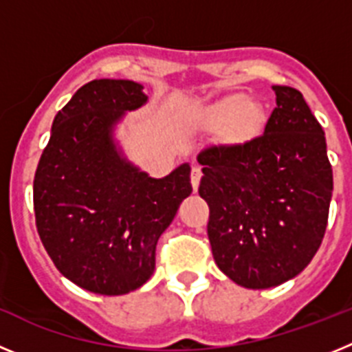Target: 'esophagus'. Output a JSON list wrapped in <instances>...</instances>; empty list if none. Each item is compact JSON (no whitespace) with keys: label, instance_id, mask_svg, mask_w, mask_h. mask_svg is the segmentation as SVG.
<instances>
[{"label":"esophagus","instance_id":"obj_1","mask_svg":"<svg viewBox=\"0 0 352 352\" xmlns=\"http://www.w3.org/2000/svg\"><path fill=\"white\" fill-rule=\"evenodd\" d=\"M201 176H203V173H201V167H192V173H190V179H192V188H194V192H197L199 188V182H201Z\"/></svg>","mask_w":352,"mask_h":352}]
</instances>
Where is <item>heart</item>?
Masks as SVG:
<instances>
[{"mask_svg":"<svg viewBox=\"0 0 352 352\" xmlns=\"http://www.w3.org/2000/svg\"><path fill=\"white\" fill-rule=\"evenodd\" d=\"M264 118L266 113L259 102L247 100L243 95H234L211 105L201 114L199 121L204 126L223 125L222 141L227 144H241L257 135Z\"/></svg>","mask_w":352,"mask_h":352,"instance_id":"1","label":"heart"}]
</instances>
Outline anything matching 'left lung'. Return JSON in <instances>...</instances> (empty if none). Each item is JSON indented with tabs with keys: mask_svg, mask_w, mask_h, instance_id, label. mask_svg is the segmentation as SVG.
<instances>
[{
	"mask_svg": "<svg viewBox=\"0 0 352 352\" xmlns=\"http://www.w3.org/2000/svg\"><path fill=\"white\" fill-rule=\"evenodd\" d=\"M264 133L199 153L214 263L232 282L268 289L303 272L321 247L333 192L322 126L298 89L273 86Z\"/></svg>",
	"mask_w": 352,
	"mask_h": 352,
	"instance_id": "left-lung-1",
	"label": "left lung"
}]
</instances>
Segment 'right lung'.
<instances>
[{
  "mask_svg": "<svg viewBox=\"0 0 352 352\" xmlns=\"http://www.w3.org/2000/svg\"><path fill=\"white\" fill-rule=\"evenodd\" d=\"M148 102L139 82L95 79L56 114L33 182L36 231L54 266L95 294L135 291L153 275L160 234L192 192L190 166L149 178L113 139Z\"/></svg>",
  "mask_w": 352,
  "mask_h": 352,
  "instance_id": "obj_1",
  "label": "right lung"
}]
</instances>
